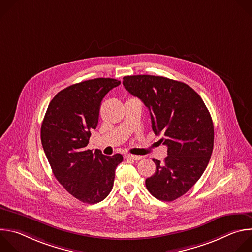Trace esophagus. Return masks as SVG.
Wrapping results in <instances>:
<instances>
[{"label":"esophagus","mask_w":252,"mask_h":252,"mask_svg":"<svg viewBox=\"0 0 252 252\" xmlns=\"http://www.w3.org/2000/svg\"><path fill=\"white\" fill-rule=\"evenodd\" d=\"M126 158L132 159V160H139L141 158V157H139V156H134V155H130V154L126 155Z\"/></svg>","instance_id":"34e87169"}]
</instances>
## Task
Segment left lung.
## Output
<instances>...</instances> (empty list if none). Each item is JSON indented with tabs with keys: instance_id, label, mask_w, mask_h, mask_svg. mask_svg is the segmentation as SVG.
I'll use <instances>...</instances> for the list:
<instances>
[{
	"instance_id": "1",
	"label": "left lung",
	"mask_w": 252,
	"mask_h": 252,
	"mask_svg": "<svg viewBox=\"0 0 252 252\" xmlns=\"http://www.w3.org/2000/svg\"><path fill=\"white\" fill-rule=\"evenodd\" d=\"M126 90L148 107L154 132L167 147L163 162L146 179L156 198L172 201L187 193L205 170L213 150L214 128L199 94L185 83L164 77H124Z\"/></svg>"
}]
</instances>
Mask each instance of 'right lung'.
I'll return each instance as SVG.
<instances>
[{
	"mask_svg": "<svg viewBox=\"0 0 252 252\" xmlns=\"http://www.w3.org/2000/svg\"><path fill=\"white\" fill-rule=\"evenodd\" d=\"M121 82L98 78L71 85L51 100L42 127L44 152L58 182L79 200L94 204L110 194L123 156L87 150L102 98Z\"/></svg>",
	"mask_w": 252,
	"mask_h": 252,
	"instance_id": "obj_1",
	"label": "right lung"
}]
</instances>
